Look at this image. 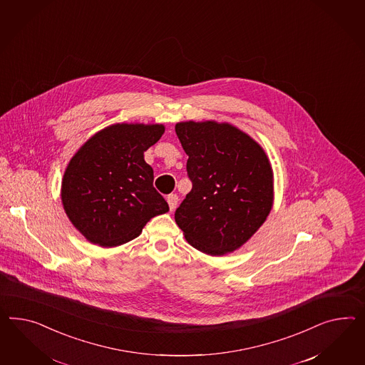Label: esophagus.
I'll return each instance as SVG.
<instances>
[{"instance_id":"esophagus-1","label":"esophagus","mask_w":365,"mask_h":365,"mask_svg":"<svg viewBox=\"0 0 365 365\" xmlns=\"http://www.w3.org/2000/svg\"><path fill=\"white\" fill-rule=\"evenodd\" d=\"M178 202H179V197L177 194H170L168 197V207L170 211H174L178 206Z\"/></svg>"}]
</instances>
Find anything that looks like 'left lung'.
<instances>
[{
  "label": "left lung",
  "mask_w": 365,
  "mask_h": 365,
  "mask_svg": "<svg viewBox=\"0 0 365 365\" xmlns=\"http://www.w3.org/2000/svg\"><path fill=\"white\" fill-rule=\"evenodd\" d=\"M175 133L188 155L192 183L175 211L188 243L220 257L243 246L266 222L274 202V174L264 150L228 123L179 122Z\"/></svg>",
  "instance_id": "8db88e82"
}]
</instances>
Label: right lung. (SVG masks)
<instances>
[{"mask_svg": "<svg viewBox=\"0 0 365 365\" xmlns=\"http://www.w3.org/2000/svg\"><path fill=\"white\" fill-rule=\"evenodd\" d=\"M163 133V125H111L70 159L62 179V205L91 243H128L151 217L168 212V202L153 186L154 171L143 158Z\"/></svg>", "mask_w": 365, "mask_h": 365, "instance_id": "obj_1", "label": "right lung"}]
</instances>
